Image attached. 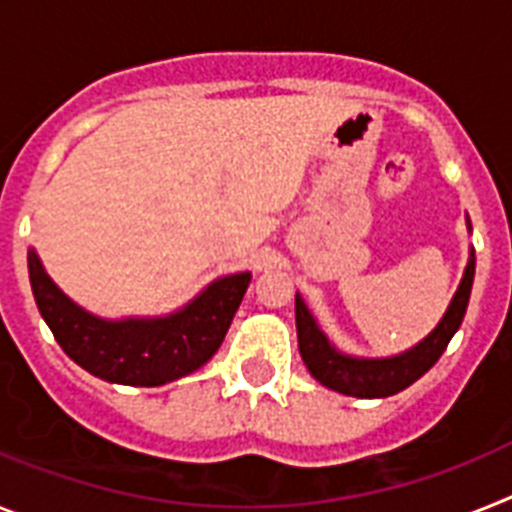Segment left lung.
<instances>
[{"label":"left lung","instance_id":"1","mask_svg":"<svg viewBox=\"0 0 512 512\" xmlns=\"http://www.w3.org/2000/svg\"><path fill=\"white\" fill-rule=\"evenodd\" d=\"M474 270L476 257L471 252L461 286L455 291L440 325L419 346L401 356H390V359H351V356L338 354L328 343V338L320 333L315 317L304 307L302 296L296 294V336H299V354L307 364L309 375L325 388L338 390L343 395H356V398H388V395L406 390L411 382H416L424 372L435 367L442 351L448 349L455 330L461 328L471 286H474Z\"/></svg>","mask_w":512,"mask_h":512}]
</instances>
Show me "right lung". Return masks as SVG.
Returning <instances> with one entry per match:
<instances>
[{"label": "right lung", "mask_w": 512, "mask_h": 512, "mask_svg": "<svg viewBox=\"0 0 512 512\" xmlns=\"http://www.w3.org/2000/svg\"><path fill=\"white\" fill-rule=\"evenodd\" d=\"M30 289L38 312L72 362L119 385L156 388L203 367L226 338L249 286V273L210 283L184 309L158 320L109 322L88 315L54 286L41 260L28 252Z\"/></svg>", "instance_id": "1"}]
</instances>
